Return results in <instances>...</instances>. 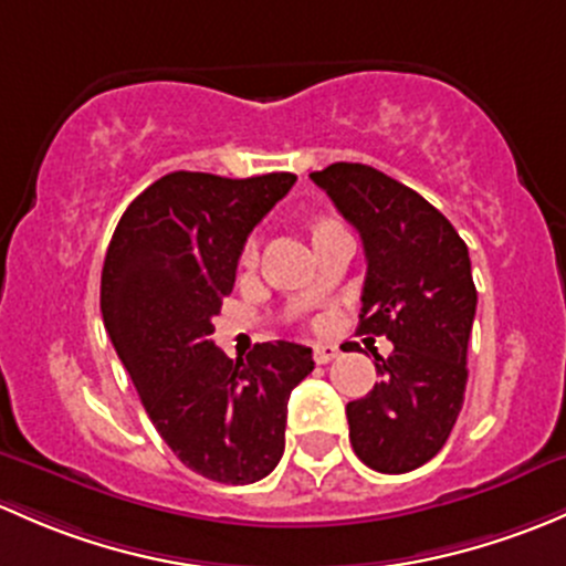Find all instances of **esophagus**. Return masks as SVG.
<instances>
[{"instance_id":"esophagus-1","label":"esophagus","mask_w":566,"mask_h":566,"mask_svg":"<svg viewBox=\"0 0 566 566\" xmlns=\"http://www.w3.org/2000/svg\"><path fill=\"white\" fill-rule=\"evenodd\" d=\"M335 357H337V346H332V343H318V346H313V359H316L318 365H326Z\"/></svg>"}]
</instances>
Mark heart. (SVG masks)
Listing matches in <instances>:
<instances>
[{
  "label": "heart",
  "instance_id": "obj_1",
  "mask_svg": "<svg viewBox=\"0 0 566 566\" xmlns=\"http://www.w3.org/2000/svg\"><path fill=\"white\" fill-rule=\"evenodd\" d=\"M340 229V223H335V220L329 218H311L307 220V234H311L313 242L322 240L324 234H329V231ZM255 261H259V242H255V237H248L242 244V253H240V264L242 266H253Z\"/></svg>",
  "mask_w": 566,
  "mask_h": 566
}]
</instances>
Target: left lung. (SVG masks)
<instances>
[{
  "instance_id": "left-lung-1",
  "label": "left lung",
  "mask_w": 566,
  "mask_h": 566,
  "mask_svg": "<svg viewBox=\"0 0 566 566\" xmlns=\"http://www.w3.org/2000/svg\"><path fill=\"white\" fill-rule=\"evenodd\" d=\"M311 179L363 237L357 332L395 346L387 359L373 354L381 381L346 406L348 439L365 465L406 474L447 444L463 409L476 313L469 248L433 203L376 168L332 163Z\"/></svg>"
}]
</instances>
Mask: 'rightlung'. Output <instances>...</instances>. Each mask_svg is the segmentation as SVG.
I'll list each match as a JSON object with an SVG mask.
<instances>
[{"instance_id":"right-lung-1","label":"right lung","mask_w":566,"mask_h":566,"mask_svg":"<svg viewBox=\"0 0 566 566\" xmlns=\"http://www.w3.org/2000/svg\"><path fill=\"white\" fill-rule=\"evenodd\" d=\"M294 182L166 174L125 209L103 264V324L144 409L174 455L223 485L275 469L291 389L313 370L300 343H259L234 363L212 340L244 240Z\"/></svg>"}]
</instances>
